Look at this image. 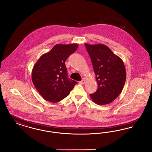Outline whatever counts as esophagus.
Instances as JSON below:
<instances>
[{"label": "esophagus", "instance_id": "34e87169", "mask_svg": "<svg viewBox=\"0 0 152 152\" xmlns=\"http://www.w3.org/2000/svg\"><path fill=\"white\" fill-rule=\"evenodd\" d=\"M79 83L80 84H84L86 83V80L84 79H83L81 81H80Z\"/></svg>", "mask_w": 152, "mask_h": 152}]
</instances>
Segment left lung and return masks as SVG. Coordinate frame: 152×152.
Wrapping results in <instances>:
<instances>
[{
  "label": "left lung",
  "mask_w": 152,
  "mask_h": 152,
  "mask_svg": "<svg viewBox=\"0 0 152 152\" xmlns=\"http://www.w3.org/2000/svg\"><path fill=\"white\" fill-rule=\"evenodd\" d=\"M94 67L98 88L90 97L102 105L114 101L121 94L126 73L122 59L105 45L85 44Z\"/></svg>",
  "instance_id": "left-lung-1"
}]
</instances>
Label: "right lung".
<instances>
[{
  "label": "right lung",
  "mask_w": 152,
  "mask_h": 152,
  "mask_svg": "<svg viewBox=\"0 0 152 152\" xmlns=\"http://www.w3.org/2000/svg\"><path fill=\"white\" fill-rule=\"evenodd\" d=\"M77 44H56L39 58L32 71V80L46 101L58 102L69 94L77 83L68 77L65 61L76 51Z\"/></svg>",
  "instance_id": "right-lung-1"
}]
</instances>
